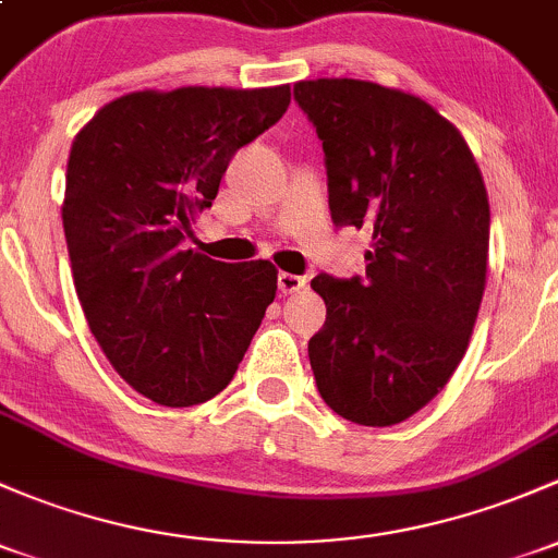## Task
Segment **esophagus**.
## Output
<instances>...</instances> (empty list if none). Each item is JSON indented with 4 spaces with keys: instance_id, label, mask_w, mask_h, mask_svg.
<instances>
[{
    "instance_id": "1",
    "label": "esophagus",
    "mask_w": 558,
    "mask_h": 558,
    "mask_svg": "<svg viewBox=\"0 0 558 558\" xmlns=\"http://www.w3.org/2000/svg\"><path fill=\"white\" fill-rule=\"evenodd\" d=\"M304 283H307V278H302V275H291V272H280L278 275L280 294H294V291L304 289Z\"/></svg>"
}]
</instances>
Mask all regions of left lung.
<instances>
[{
  "label": "left lung",
  "mask_w": 558,
  "mask_h": 558,
  "mask_svg": "<svg viewBox=\"0 0 558 558\" xmlns=\"http://www.w3.org/2000/svg\"><path fill=\"white\" fill-rule=\"evenodd\" d=\"M324 144L337 227L372 232L366 275L320 272L326 324L307 353L339 417L387 427L438 396L468 350L489 254V201L451 122L363 80L296 82Z\"/></svg>",
  "instance_id": "left-lung-1"
}]
</instances>
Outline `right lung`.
I'll return each mask as SVG.
<instances>
[{"label":"right lung","mask_w":558,"mask_h":558,"mask_svg":"<svg viewBox=\"0 0 558 558\" xmlns=\"http://www.w3.org/2000/svg\"><path fill=\"white\" fill-rule=\"evenodd\" d=\"M289 85L131 93L72 144L63 232L93 337L160 407H195L232 383L278 291L269 262L181 251L240 146L289 109Z\"/></svg>","instance_id":"right-lung-1"}]
</instances>
